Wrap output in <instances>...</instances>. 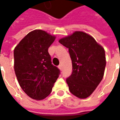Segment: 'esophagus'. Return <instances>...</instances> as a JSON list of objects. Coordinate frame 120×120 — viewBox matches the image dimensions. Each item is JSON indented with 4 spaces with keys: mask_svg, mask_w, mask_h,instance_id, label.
Here are the masks:
<instances>
[{
    "mask_svg": "<svg viewBox=\"0 0 120 120\" xmlns=\"http://www.w3.org/2000/svg\"><path fill=\"white\" fill-rule=\"evenodd\" d=\"M58 68L60 69V71H62V65H59V66H58Z\"/></svg>",
    "mask_w": 120,
    "mask_h": 120,
    "instance_id": "obj_1",
    "label": "esophagus"
}]
</instances>
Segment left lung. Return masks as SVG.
Segmentation results:
<instances>
[{
	"label": "left lung",
	"instance_id": "obj_1",
	"mask_svg": "<svg viewBox=\"0 0 120 120\" xmlns=\"http://www.w3.org/2000/svg\"><path fill=\"white\" fill-rule=\"evenodd\" d=\"M59 42L69 49L72 61L73 72L66 79L69 89L78 98H87L104 75L105 50L92 36L83 31L74 32Z\"/></svg>",
	"mask_w": 120,
	"mask_h": 120
}]
</instances>
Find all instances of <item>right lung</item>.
Listing matches in <instances>:
<instances>
[{
  "instance_id": "obj_1",
  "label": "right lung",
  "mask_w": 120,
  "mask_h": 120,
  "mask_svg": "<svg viewBox=\"0 0 120 120\" xmlns=\"http://www.w3.org/2000/svg\"><path fill=\"white\" fill-rule=\"evenodd\" d=\"M55 38L45 31L35 30L22 38L14 49L17 80L25 93L36 100L49 95L60 75L48 52Z\"/></svg>"
}]
</instances>
